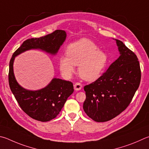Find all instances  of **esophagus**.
<instances>
[{
    "label": "esophagus",
    "instance_id": "1",
    "mask_svg": "<svg viewBox=\"0 0 149 149\" xmlns=\"http://www.w3.org/2000/svg\"><path fill=\"white\" fill-rule=\"evenodd\" d=\"M74 89L75 91H79L82 88V85L80 83H76L74 84Z\"/></svg>",
    "mask_w": 149,
    "mask_h": 149
}]
</instances>
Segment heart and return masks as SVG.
<instances>
[{
  "label": "heart",
  "mask_w": 149,
  "mask_h": 149,
  "mask_svg": "<svg viewBox=\"0 0 149 149\" xmlns=\"http://www.w3.org/2000/svg\"><path fill=\"white\" fill-rule=\"evenodd\" d=\"M67 56L59 59V66L63 74L71 75L75 71V66L79 65L80 77L87 81H94L101 76L107 66L108 58L104 51L86 38H82L69 45Z\"/></svg>",
  "instance_id": "obj_1"
}]
</instances>
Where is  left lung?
<instances>
[{
    "mask_svg": "<svg viewBox=\"0 0 149 149\" xmlns=\"http://www.w3.org/2000/svg\"><path fill=\"white\" fill-rule=\"evenodd\" d=\"M120 53L117 60L95 81L84 86L83 109L96 122H106L126 109L138 88L141 69L137 56L115 39Z\"/></svg>",
    "mask_w": 149,
    "mask_h": 149,
    "instance_id": "1",
    "label": "left lung"
}]
</instances>
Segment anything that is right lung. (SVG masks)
I'll use <instances>...</instances> for the list:
<instances>
[{"label":"right lung","instance_id":"obj_1","mask_svg":"<svg viewBox=\"0 0 149 149\" xmlns=\"http://www.w3.org/2000/svg\"><path fill=\"white\" fill-rule=\"evenodd\" d=\"M66 38L65 31L56 30L46 36L28 39L13 53L11 58L8 74L11 91L23 111L35 120L47 122L55 118L74 92V86L70 81L53 78L44 88L37 91L26 90L15 79L13 66L15 57L31 49H41L55 55Z\"/></svg>","mask_w":149,"mask_h":149}]
</instances>
